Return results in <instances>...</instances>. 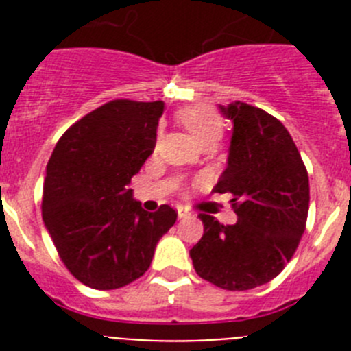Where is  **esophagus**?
Segmentation results:
<instances>
[{
    "mask_svg": "<svg viewBox=\"0 0 351 351\" xmlns=\"http://www.w3.org/2000/svg\"><path fill=\"white\" fill-rule=\"evenodd\" d=\"M190 210L186 209V207H178V216L179 218H188L190 216Z\"/></svg>",
    "mask_w": 351,
    "mask_h": 351,
    "instance_id": "34e87169",
    "label": "esophagus"
}]
</instances>
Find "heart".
<instances>
[{
  "mask_svg": "<svg viewBox=\"0 0 351 351\" xmlns=\"http://www.w3.org/2000/svg\"><path fill=\"white\" fill-rule=\"evenodd\" d=\"M179 123L184 126L193 141L197 144H202L204 141L209 138H216L218 141L221 137L223 132V123L221 117L214 112L213 108L209 107H190L184 108L182 112L178 116Z\"/></svg>",
  "mask_w": 351,
  "mask_h": 351,
  "instance_id": "heart-1",
  "label": "heart"
}]
</instances>
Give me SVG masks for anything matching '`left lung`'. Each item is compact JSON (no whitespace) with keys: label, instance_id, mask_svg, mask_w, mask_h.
<instances>
[{"label":"left lung","instance_id":"1","mask_svg":"<svg viewBox=\"0 0 351 351\" xmlns=\"http://www.w3.org/2000/svg\"><path fill=\"white\" fill-rule=\"evenodd\" d=\"M219 112L232 121L226 169L216 193H232L237 221L200 214L202 239L190 250L200 278L225 290H251L274 280L295 253L309 210V179L281 121L243 101Z\"/></svg>","mask_w":351,"mask_h":351}]
</instances>
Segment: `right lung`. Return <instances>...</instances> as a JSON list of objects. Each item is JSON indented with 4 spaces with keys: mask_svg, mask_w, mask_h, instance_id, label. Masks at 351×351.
Wrapping results in <instances>:
<instances>
[{
    "mask_svg": "<svg viewBox=\"0 0 351 351\" xmlns=\"http://www.w3.org/2000/svg\"><path fill=\"white\" fill-rule=\"evenodd\" d=\"M163 110V101H108L70 126L52 151L43 223L66 269L86 287L114 290L141 278L178 219L170 206L144 210L130 190L153 154Z\"/></svg>",
    "mask_w": 351,
    "mask_h": 351,
    "instance_id": "obj_1",
    "label": "right lung"
}]
</instances>
